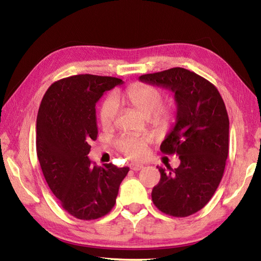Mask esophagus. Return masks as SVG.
<instances>
[{"mask_svg":"<svg viewBox=\"0 0 261 261\" xmlns=\"http://www.w3.org/2000/svg\"><path fill=\"white\" fill-rule=\"evenodd\" d=\"M144 165H141V163H132L131 165V169L135 170V171H138L140 169H143Z\"/></svg>","mask_w":261,"mask_h":261,"instance_id":"esophagus-1","label":"esophagus"}]
</instances>
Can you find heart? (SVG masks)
Segmentation results:
<instances>
[{
    "instance_id": "obj_1",
    "label": "heart",
    "mask_w": 261,
    "mask_h": 261,
    "mask_svg": "<svg viewBox=\"0 0 261 261\" xmlns=\"http://www.w3.org/2000/svg\"><path fill=\"white\" fill-rule=\"evenodd\" d=\"M122 98L140 114L147 117L156 127H166L173 120V110L165 107L163 94L158 87L148 84H134L123 91L121 95H109L103 100L100 107V122L102 126L109 127L113 124L118 113V100ZM149 141L147 137L122 136L116 141V147L125 156L141 159L146 154V146Z\"/></svg>"
}]
</instances>
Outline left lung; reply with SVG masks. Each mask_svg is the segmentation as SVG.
<instances>
[{
  "label": "left lung",
  "instance_id": "obj_1",
  "mask_svg": "<svg viewBox=\"0 0 261 261\" xmlns=\"http://www.w3.org/2000/svg\"><path fill=\"white\" fill-rule=\"evenodd\" d=\"M139 81L175 94L176 123L162 141V153L176 154L179 166L161 167L152 200L168 215L184 218L200 211L222 179L229 149L226 106L213 84L183 68L143 74Z\"/></svg>",
  "mask_w": 261,
  "mask_h": 261
}]
</instances>
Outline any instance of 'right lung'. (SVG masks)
I'll return each mask as SVG.
<instances>
[{"label": "right lung", "mask_w": 261, "mask_h": 261, "mask_svg": "<svg viewBox=\"0 0 261 261\" xmlns=\"http://www.w3.org/2000/svg\"><path fill=\"white\" fill-rule=\"evenodd\" d=\"M123 84L115 77L77 74L51 84L37 117V154L48 187L69 214L95 220L113 208L129 167L92 165L91 140L98 137L95 105Z\"/></svg>", "instance_id": "1"}]
</instances>
